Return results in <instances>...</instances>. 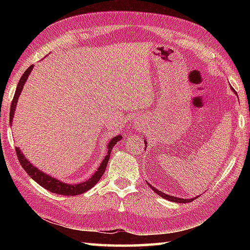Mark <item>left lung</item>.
<instances>
[{"label":"left lung","mask_w":250,"mask_h":250,"mask_svg":"<svg viewBox=\"0 0 250 250\" xmlns=\"http://www.w3.org/2000/svg\"><path fill=\"white\" fill-rule=\"evenodd\" d=\"M231 89L233 90V91H234V89H233L232 87H231ZM145 145H147V143L145 142ZM147 147V146H146ZM149 185V184H148ZM149 187L155 191V192L157 193V194H159L161 196V198H163V199H167V200H168V201H172V202H176V203H189V202H192L193 200H195V198H193V199H182V198H176V196H173V195H168V194H166L164 192H162V191H160V190H158V189H156L155 187H152L151 185H149ZM196 198H198V196H196Z\"/></svg>","instance_id":"obj_1"}]
</instances>
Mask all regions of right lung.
I'll use <instances>...</instances> for the list:
<instances>
[{"label": "right lung", "mask_w": 250, "mask_h": 250, "mask_svg": "<svg viewBox=\"0 0 250 250\" xmlns=\"http://www.w3.org/2000/svg\"><path fill=\"white\" fill-rule=\"evenodd\" d=\"M32 68H33V65H30L28 67V70H26L23 73V75L21 76L20 81L17 84V89H16V92H15V95H14L12 105H10V113H9L10 125H12L13 117H14L15 110H16V105H17L18 99L20 97V93H21V91H22L24 83H25L26 79H28V77L30 75ZM121 139H122L121 135H117V136H114L113 139L109 141L108 145H107V149H108L107 153H106V156L103 159V161L101 162L98 171L92 175L91 178H89L88 180H86V182L81 183V184H76V185L62 183V182H60L59 179H56L54 177L49 176V175H47L46 173L42 172L41 169L36 168L33 166V164H32L28 160V159H25L24 155L22 152H21L19 147H16L15 150H16V152H17V157H18V160L21 164V167H22L24 171L29 174V176H31V178L34 179L37 184L42 186V187H44L45 189L50 191V192H52V193L62 194V195H77V194L86 192V191H88L89 189H91L93 186H95V184H97L99 180L101 179V177H102V175L105 172L106 167H107V162H108V159L110 157L111 149H113V147Z\"/></svg>", "instance_id": "add662e5"}]
</instances>
